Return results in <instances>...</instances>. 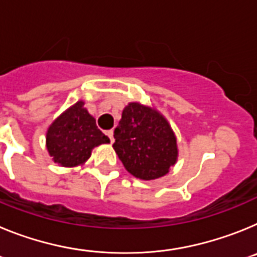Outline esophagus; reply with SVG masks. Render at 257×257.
I'll return each instance as SVG.
<instances>
[{
  "mask_svg": "<svg viewBox=\"0 0 257 257\" xmlns=\"http://www.w3.org/2000/svg\"><path fill=\"white\" fill-rule=\"evenodd\" d=\"M106 135H108V138H109V139H110V143L114 142V138H113V130L106 131Z\"/></svg>",
  "mask_w": 257,
  "mask_h": 257,
  "instance_id": "34e87169",
  "label": "esophagus"
}]
</instances>
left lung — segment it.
Listing matches in <instances>:
<instances>
[{
    "instance_id": "8db88e82",
    "label": "left lung",
    "mask_w": 257,
    "mask_h": 257,
    "mask_svg": "<svg viewBox=\"0 0 257 257\" xmlns=\"http://www.w3.org/2000/svg\"><path fill=\"white\" fill-rule=\"evenodd\" d=\"M114 148L124 169L142 180L167 175L179 157L178 140L165 115L153 106L131 101L114 130Z\"/></svg>"
}]
</instances>
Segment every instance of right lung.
Returning a JSON list of instances; mask_svg holds the SVG:
<instances>
[{
    "label": "right lung",
    "instance_id": "add662e5",
    "mask_svg": "<svg viewBox=\"0 0 257 257\" xmlns=\"http://www.w3.org/2000/svg\"><path fill=\"white\" fill-rule=\"evenodd\" d=\"M110 143L96 126V119L79 100L55 118L46 133V149L61 167H76L90 158L95 147Z\"/></svg>",
    "mask_w": 257,
    "mask_h": 257
}]
</instances>
